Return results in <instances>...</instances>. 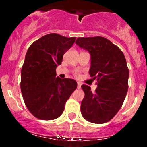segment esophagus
Here are the masks:
<instances>
[{"label": "esophagus", "mask_w": 147, "mask_h": 147, "mask_svg": "<svg viewBox=\"0 0 147 147\" xmlns=\"http://www.w3.org/2000/svg\"><path fill=\"white\" fill-rule=\"evenodd\" d=\"M81 88V83L78 82V89H80Z\"/></svg>", "instance_id": "esophagus-1"}]
</instances>
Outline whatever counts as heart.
<instances>
[{
	"instance_id": "b5f03b06",
	"label": "heart",
	"mask_w": 147,
	"mask_h": 147,
	"mask_svg": "<svg viewBox=\"0 0 147 147\" xmlns=\"http://www.w3.org/2000/svg\"><path fill=\"white\" fill-rule=\"evenodd\" d=\"M74 75H75V76H78V71H75V72H74Z\"/></svg>"
}]
</instances>
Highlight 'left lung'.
<instances>
[{
  "label": "left lung",
  "mask_w": 147,
  "mask_h": 147,
  "mask_svg": "<svg viewBox=\"0 0 147 147\" xmlns=\"http://www.w3.org/2000/svg\"><path fill=\"white\" fill-rule=\"evenodd\" d=\"M75 42L90 53L89 73L97 81L94 92L88 85H82L84 97L81 113L90 122L106 123L116 115L127 95L129 69L125 57L117 46L103 37L78 38Z\"/></svg>",
  "instance_id": "8db88e82"
}]
</instances>
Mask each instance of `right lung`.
<instances>
[{
  "label": "right lung",
  "mask_w": 147,
  "mask_h": 147,
  "mask_svg": "<svg viewBox=\"0 0 147 147\" xmlns=\"http://www.w3.org/2000/svg\"><path fill=\"white\" fill-rule=\"evenodd\" d=\"M76 38L57 33L44 35L28 48L21 69L20 89L28 110L42 120L57 119L76 90L75 80L56 78V68Z\"/></svg>",
  "instance_id": "add662e5"
}]
</instances>
